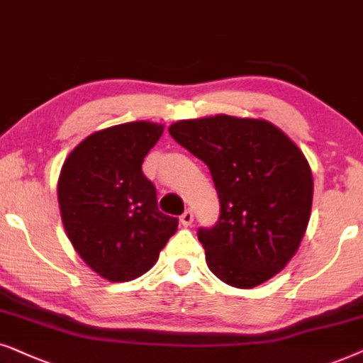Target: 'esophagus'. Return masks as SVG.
<instances>
[{
	"mask_svg": "<svg viewBox=\"0 0 363 363\" xmlns=\"http://www.w3.org/2000/svg\"><path fill=\"white\" fill-rule=\"evenodd\" d=\"M192 220H194V212H192L191 209L184 211V214L181 216V224L187 227V225L192 224Z\"/></svg>",
	"mask_w": 363,
	"mask_h": 363,
	"instance_id": "esophagus-1",
	"label": "esophagus"
}]
</instances>
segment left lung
Listing matches in <instances>:
<instances>
[{
	"mask_svg": "<svg viewBox=\"0 0 363 363\" xmlns=\"http://www.w3.org/2000/svg\"><path fill=\"white\" fill-rule=\"evenodd\" d=\"M171 136L209 167L220 202L214 227L197 230L222 282L252 289L297 252L311 219L313 181L301 149L264 119L177 121Z\"/></svg>",
	"mask_w": 363,
	"mask_h": 363,
	"instance_id": "1",
	"label": "left lung"
}]
</instances>
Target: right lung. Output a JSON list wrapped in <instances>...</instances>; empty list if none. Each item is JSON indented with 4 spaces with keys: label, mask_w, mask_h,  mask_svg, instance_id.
Segmentation results:
<instances>
[{
    "label": "right lung",
    "mask_w": 363,
    "mask_h": 363,
    "mask_svg": "<svg viewBox=\"0 0 363 363\" xmlns=\"http://www.w3.org/2000/svg\"><path fill=\"white\" fill-rule=\"evenodd\" d=\"M164 125L147 121L91 134L72 149L57 181L62 225L81 259L111 282L141 277L177 230L157 209L143 161Z\"/></svg>",
    "instance_id": "right-lung-1"
}]
</instances>
